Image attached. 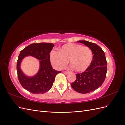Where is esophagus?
<instances>
[{"mask_svg": "<svg viewBox=\"0 0 125 125\" xmlns=\"http://www.w3.org/2000/svg\"><path fill=\"white\" fill-rule=\"evenodd\" d=\"M63 73H65V74H67L68 73H69V71H63Z\"/></svg>", "mask_w": 125, "mask_h": 125, "instance_id": "1", "label": "esophagus"}]
</instances>
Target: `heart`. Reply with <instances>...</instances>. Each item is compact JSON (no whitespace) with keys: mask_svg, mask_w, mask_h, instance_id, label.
Masks as SVG:
<instances>
[{"mask_svg":"<svg viewBox=\"0 0 125 125\" xmlns=\"http://www.w3.org/2000/svg\"><path fill=\"white\" fill-rule=\"evenodd\" d=\"M50 59L52 65L57 69L63 68L69 60L72 68L78 72H83L90 66L93 60V54L88 47L69 43L64 45L58 52L52 51Z\"/></svg>","mask_w":125,"mask_h":125,"instance_id":"b5f03b06","label":"heart"}]
</instances>
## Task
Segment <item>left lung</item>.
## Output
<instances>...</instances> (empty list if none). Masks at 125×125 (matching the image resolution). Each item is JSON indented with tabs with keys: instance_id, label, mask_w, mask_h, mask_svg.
Returning a JSON list of instances; mask_svg holds the SVG:
<instances>
[{
	"instance_id": "left-lung-1",
	"label": "left lung",
	"mask_w": 125,
	"mask_h": 125,
	"mask_svg": "<svg viewBox=\"0 0 125 125\" xmlns=\"http://www.w3.org/2000/svg\"><path fill=\"white\" fill-rule=\"evenodd\" d=\"M89 47L92 52L93 60L85 71L76 74V80L71 84L75 91L85 94L91 92L101 86L107 73V61L103 50L96 44L86 41H79Z\"/></svg>"
}]
</instances>
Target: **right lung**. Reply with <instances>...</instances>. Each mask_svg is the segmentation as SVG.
Wrapping results in <instances>:
<instances>
[{
  "label": "right lung",
  "mask_w": 125,
  "mask_h": 125,
  "mask_svg": "<svg viewBox=\"0 0 125 125\" xmlns=\"http://www.w3.org/2000/svg\"><path fill=\"white\" fill-rule=\"evenodd\" d=\"M54 45L50 43H33L21 52L17 63L18 78L20 84L30 92L44 93L52 87L56 75L62 71L52 69L50 62V52ZM32 55L41 60L40 68L38 73L32 77H26L20 69V63L25 56Z\"/></svg>",
  "instance_id": "right-lung-1"
}]
</instances>
